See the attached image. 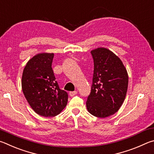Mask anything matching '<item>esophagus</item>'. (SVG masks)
<instances>
[{"mask_svg":"<svg viewBox=\"0 0 154 154\" xmlns=\"http://www.w3.org/2000/svg\"><path fill=\"white\" fill-rule=\"evenodd\" d=\"M76 94H77V91H71V92H69V96L73 97V96H74L75 95H76Z\"/></svg>","mask_w":154,"mask_h":154,"instance_id":"34e87169","label":"esophagus"}]
</instances>
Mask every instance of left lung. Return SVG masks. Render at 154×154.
Listing matches in <instances>:
<instances>
[{"label": "left lung", "instance_id": "left-lung-1", "mask_svg": "<svg viewBox=\"0 0 154 154\" xmlns=\"http://www.w3.org/2000/svg\"><path fill=\"white\" fill-rule=\"evenodd\" d=\"M94 70L90 95L86 102L94 116L106 118L122 106L127 92L128 76L120 58L106 48L91 51Z\"/></svg>", "mask_w": 154, "mask_h": 154}]
</instances>
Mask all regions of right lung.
<instances>
[{
    "label": "right lung",
    "instance_id": "1",
    "mask_svg": "<svg viewBox=\"0 0 154 154\" xmlns=\"http://www.w3.org/2000/svg\"><path fill=\"white\" fill-rule=\"evenodd\" d=\"M53 53H40L29 59L24 67L21 87L32 109L44 117L60 114L66 106L68 94L59 88L52 62Z\"/></svg>",
    "mask_w": 154,
    "mask_h": 154
}]
</instances>
